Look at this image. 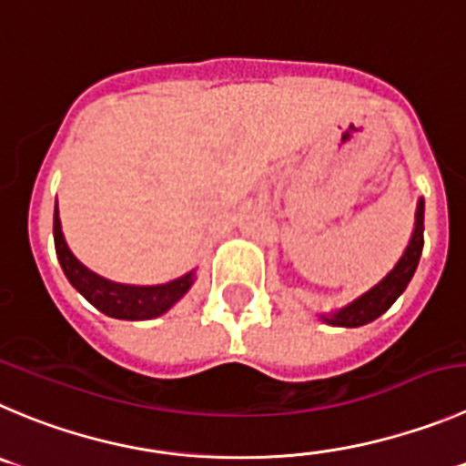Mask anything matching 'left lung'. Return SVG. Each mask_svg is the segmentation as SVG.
<instances>
[{"label": "left lung", "mask_w": 466, "mask_h": 466, "mask_svg": "<svg viewBox=\"0 0 466 466\" xmlns=\"http://www.w3.org/2000/svg\"><path fill=\"white\" fill-rule=\"evenodd\" d=\"M423 212H425V203L423 198H419V203H416L414 230H411L410 245L405 247V251H402V256L398 258V263L393 265V269H389L387 277L380 279L373 288L361 292L357 299L348 302L345 307L334 309V311L329 313H320V320L325 322V325L361 327L378 320L382 313H387L389 309H391V304L396 302L402 292H405L407 283L411 281L416 268H419L420 251H423Z\"/></svg>", "instance_id": "1"}]
</instances>
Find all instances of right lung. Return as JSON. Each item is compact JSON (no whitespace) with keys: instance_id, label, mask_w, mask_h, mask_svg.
Returning a JSON list of instances; mask_svg holds the SVG:
<instances>
[{"instance_id":"obj_1","label":"right lung","mask_w":466,"mask_h":466,"mask_svg":"<svg viewBox=\"0 0 466 466\" xmlns=\"http://www.w3.org/2000/svg\"><path fill=\"white\" fill-rule=\"evenodd\" d=\"M55 249L59 258L61 269L70 286L79 295L91 302L97 311L105 316L116 318V320H153L169 311L176 302H180L187 295L189 288L194 286L197 269H189L183 277L174 281L157 283V286H135V283H118L112 279H105L88 269L86 265L75 258L73 251L68 249V242L64 238L59 219V208L55 206Z\"/></svg>"}]
</instances>
